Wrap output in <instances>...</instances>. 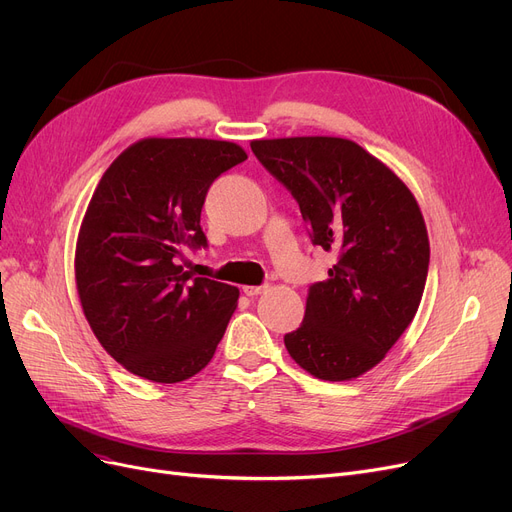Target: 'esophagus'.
Segmentation results:
<instances>
[{
	"instance_id": "esophagus-1",
	"label": "esophagus",
	"mask_w": 512,
	"mask_h": 512,
	"mask_svg": "<svg viewBox=\"0 0 512 512\" xmlns=\"http://www.w3.org/2000/svg\"><path fill=\"white\" fill-rule=\"evenodd\" d=\"M267 290V286L263 284V286H245L242 288V292L247 294V297H257V294H263Z\"/></svg>"
}]
</instances>
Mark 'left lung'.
Segmentation results:
<instances>
[{
    "instance_id": "1",
    "label": "left lung",
    "mask_w": 512,
    "mask_h": 512,
    "mask_svg": "<svg viewBox=\"0 0 512 512\" xmlns=\"http://www.w3.org/2000/svg\"><path fill=\"white\" fill-rule=\"evenodd\" d=\"M251 149L299 201L313 245L338 255L330 278L309 288L286 351L317 380H355L386 357L419 309L429 265L419 203L351 139H257Z\"/></svg>"
}]
</instances>
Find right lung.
I'll return each instance as SVG.
<instances>
[{"instance_id":"1","label":"right lung","mask_w":512,"mask_h":512,"mask_svg":"<svg viewBox=\"0 0 512 512\" xmlns=\"http://www.w3.org/2000/svg\"><path fill=\"white\" fill-rule=\"evenodd\" d=\"M245 159L230 141L147 137L126 147L95 188L76 238L78 299L107 355L139 378H193L226 332L238 288L193 278L178 259L186 245H207V188Z\"/></svg>"}]
</instances>
